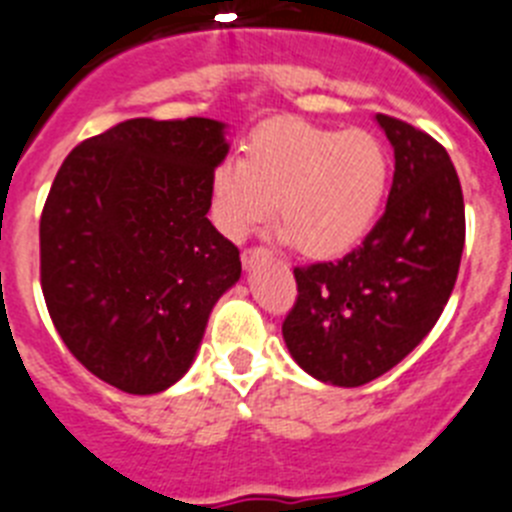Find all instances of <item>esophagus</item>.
<instances>
[{
	"mask_svg": "<svg viewBox=\"0 0 512 512\" xmlns=\"http://www.w3.org/2000/svg\"><path fill=\"white\" fill-rule=\"evenodd\" d=\"M269 253L264 251V248H248V251L241 253V261H243V269H251V266H256V261L266 259Z\"/></svg>",
	"mask_w": 512,
	"mask_h": 512,
	"instance_id": "34e87169",
	"label": "esophagus"
}]
</instances>
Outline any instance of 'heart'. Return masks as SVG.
I'll use <instances>...</instances> for the list:
<instances>
[{
    "label": "heart",
    "mask_w": 512,
    "mask_h": 512,
    "mask_svg": "<svg viewBox=\"0 0 512 512\" xmlns=\"http://www.w3.org/2000/svg\"><path fill=\"white\" fill-rule=\"evenodd\" d=\"M390 174V153L366 130L269 122L248 138L243 161L228 158L212 171V223L243 241L277 215L279 202V241L310 259H341L377 225Z\"/></svg>",
    "instance_id": "obj_1"
}]
</instances>
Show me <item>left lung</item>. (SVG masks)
I'll return each instance as SVG.
<instances>
[{"label":"left lung","mask_w":512,"mask_h":512,"mask_svg":"<svg viewBox=\"0 0 512 512\" xmlns=\"http://www.w3.org/2000/svg\"><path fill=\"white\" fill-rule=\"evenodd\" d=\"M395 151L387 210L341 261L295 269L282 325L310 377L361 387L423 341L449 302L464 251V197L449 153L408 122L377 115Z\"/></svg>","instance_id":"obj_1"}]
</instances>
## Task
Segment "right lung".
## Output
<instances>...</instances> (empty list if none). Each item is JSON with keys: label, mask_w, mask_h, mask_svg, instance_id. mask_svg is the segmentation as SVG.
Segmentation results:
<instances>
[{"label": "right lung", "mask_w": 512, "mask_h": 512, "mask_svg": "<svg viewBox=\"0 0 512 512\" xmlns=\"http://www.w3.org/2000/svg\"><path fill=\"white\" fill-rule=\"evenodd\" d=\"M210 117L125 120L58 169L40 217V284L58 336L94 377L156 395L189 372L238 248L207 220L230 151Z\"/></svg>", "instance_id": "obj_1"}]
</instances>
